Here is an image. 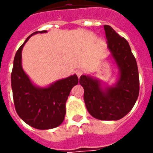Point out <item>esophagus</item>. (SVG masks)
<instances>
[{
  "label": "esophagus",
  "mask_w": 153,
  "mask_h": 153,
  "mask_svg": "<svg viewBox=\"0 0 153 153\" xmlns=\"http://www.w3.org/2000/svg\"><path fill=\"white\" fill-rule=\"evenodd\" d=\"M83 74V69H78V70H76V74H77V76L79 77V78L82 74Z\"/></svg>",
  "instance_id": "esophagus-1"
}]
</instances>
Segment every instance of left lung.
<instances>
[{"mask_svg": "<svg viewBox=\"0 0 153 153\" xmlns=\"http://www.w3.org/2000/svg\"><path fill=\"white\" fill-rule=\"evenodd\" d=\"M104 30L107 47L120 70L118 81L114 86L102 88L99 80L82 75L79 83L90 115L101 120H118L131 111L138 99V65L127 40L109 25H104Z\"/></svg>", "mask_w": 153, "mask_h": 153, "instance_id": "8db88e82", "label": "left lung"}]
</instances>
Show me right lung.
Masks as SVG:
<instances>
[{"label":"right lung","mask_w":153,"mask_h":153,"mask_svg":"<svg viewBox=\"0 0 153 153\" xmlns=\"http://www.w3.org/2000/svg\"><path fill=\"white\" fill-rule=\"evenodd\" d=\"M32 33L15 54L11 72V88L16 112L24 121L38 129L56 128L63 122L65 115V103L72 88L79 83L74 74L58 80L49 87L35 86L22 68V50Z\"/></svg>","instance_id":"1"}]
</instances>
